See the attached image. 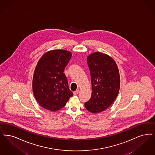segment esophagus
<instances>
[{
  "instance_id": "1",
  "label": "esophagus",
  "mask_w": 155,
  "mask_h": 155,
  "mask_svg": "<svg viewBox=\"0 0 155 155\" xmlns=\"http://www.w3.org/2000/svg\"><path fill=\"white\" fill-rule=\"evenodd\" d=\"M79 93V90H76L74 92V95H75L78 94Z\"/></svg>"
}]
</instances>
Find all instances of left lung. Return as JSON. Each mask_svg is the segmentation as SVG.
<instances>
[{"instance_id":"left-lung-1","label":"left lung","mask_w":155,"mask_h":155,"mask_svg":"<svg viewBox=\"0 0 155 155\" xmlns=\"http://www.w3.org/2000/svg\"><path fill=\"white\" fill-rule=\"evenodd\" d=\"M91 75V97L85 108L91 113H99L110 107L120 89V75L117 65L107 54L96 52L87 58Z\"/></svg>"}]
</instances>
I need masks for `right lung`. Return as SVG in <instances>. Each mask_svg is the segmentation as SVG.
Listing matches in <instances>:
<instances>
[{
    "instance_id": "1",
    "label": "right lung",
    "mask_w": 155,
    "mask_h": 155,
    "mask_svg": "<svg viewBox=\"0 0 155 155\" xmlns=\"http://www.w3.org/2000/svg\"><path fill=\"white\" fill-rule=\"evenodd\" d=\"M71 57L70 51L54 50L43 54L38 61L34 72L32 89L42 108L58 110L73 95L64 73Z\"/></svg>"
}]
</instances>
